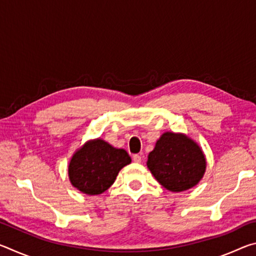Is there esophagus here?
I'll return each instance as SVG.
<instances>
[{
  "label": "esophagus",
  "instance_id": "esophagus-1",
  "mask_svg": "<svg viewBox=\"0 0 256 256\" xmlns=\"http://www.w3.org/2000/svg\"><path fill=\"white\" fill-rule=\"evenodd\" d=\"M132 159H133V162H136V164L141 162V156H140V154H133Z\"/></svg>",
  "mask_w": 256,
  "mask_h": 256
}]
</instances>
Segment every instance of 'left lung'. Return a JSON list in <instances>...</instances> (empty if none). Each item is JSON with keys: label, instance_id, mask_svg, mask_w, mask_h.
Segmentation results:
<instances>
[{"label": "left lung", "instance_id": "obj_1", "mask_svg": "<svg viewBox=\"0 0 256 256\" xmlns=\"http://www.w3.org/2000/svg\"><path fill=\"white\" fill-rule=\"evenodd\" d=\"M148 168L164 188L182 192L196 185L206 172V158L184 134L166 132L148 157Z\"/></svg>", "mask_w": 256, "mask_h": 256}]
</instances>
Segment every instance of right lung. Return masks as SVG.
Masks as SVG:
<instances>
[{
  "instance_id": "add662e5",
  "label": "right lung",
  "mask_w": 256,
  "mask_h": 256,
  "mask_svg": "<svg viewBox=\"0 0 256 256\" xmlns=\"http://www.w3.org/2000/svg\"><path fill=\"white\" fill-rule=\"evenodd\" d=\"M131 157L124 149H116L100 138L89 141L73 154L68 164L72 185L88 196H97L110 188Z\"/></svg>"
}]
</instances>
